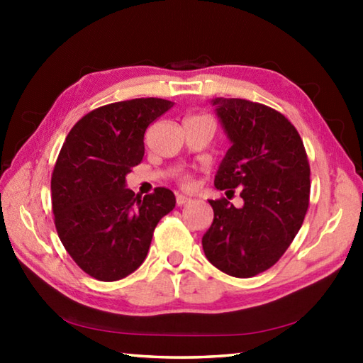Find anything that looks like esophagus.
Wrapping results in <instances>:
<instances>
[{
	"mask_svg": "<svg viewBox=\"0 0 363 363\" xmlns=\"http://www.w3.org/2000/svg\"><path fill=\"white\" fill-rule=\"evenodd\" d=\"M189 201H190V196H187V195H182V194L176 195V203H177V206L186 205V203H189Z\"/></svg>",
	"mask_w": 363,
	"mask_h": 363,
	"instance_id": "1",
	"label": "esophagus"
}]
</instances>
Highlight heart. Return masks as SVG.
I'll return each instance as SVG.
<instances>
[{"instance_id":"heart-1","label":"heart","mask_w":363,"mask_h":363,"mask_svg":"<svg viewBox=\"0 0 363 363\" xmlns=\"http://www.w3.org/2000/svg\"><path fill=\"white\" fill-rule=\"evenodd\" d=\"M192 118H196V116H192ZM186 182H189V179H186Z\"/></svg>"}]
</instances>
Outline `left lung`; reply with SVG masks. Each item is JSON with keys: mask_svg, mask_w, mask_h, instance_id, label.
I'll use <instances>...</instances> for the list:
<instances>
[{"mask_svg": "<svg viewBox=\"0 0 363 363\" xmlns=\"http://www.w3.org/2000/svg\"><path fill=\"white\" fill-rule=\"evenodd\" d=\"M211 104L232 144L214 186L227 198L240 188L244 206L210 200L214 219L201 245L214 267L232 277H255L280 259L303 225L309 162L296 128L277 110L225 97Z\"/></svg>", "mask_w": 363, "mask_h": 363, "instance_id": "obj_1", "label": "left lung"}]
</instances>
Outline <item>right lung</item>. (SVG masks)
<instances>
[{
  "mask_svg": "<svg viewBox=\"0 0 363 363\" xmlns=\"http://www.w3.org/2000/svg\"><path fill=\"white\" fill-rule=\"evenodd\" d=\"M174 102L140 97L84 115L59 152L51 177L60 242L86 274L115 281L133 274L149 253L153 230L176 205L169 189L145 196L126 189L143 162L147 126Z\"/></svg>",
  "mask_w": 363,
  "mask_h": 363,
  "instance_id": "obj_1",
  "label": "right lung"
}]
</instances>
